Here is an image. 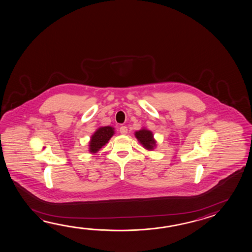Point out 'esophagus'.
Masks as SVG:
<instances>
[{
  "label": "esophagus",
  "instance_id": "esophagus-1",
  "mask_svg": "<svg viewBox=\"0 0 252 252\" xmlns=\"http://www.w3.org/2000/svg\"><path fill=\"white\" fill-rule=\"evenodd\" d=\"M120 132L121 134H126L127 133V127L126 126H122L120 128Z\"/></svg>",
  "mask_w": 252,
  "mask_h": 252
}]
</instances>
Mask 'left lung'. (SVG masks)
I'll list each match as a JSON object with an SVG mask.
<instances>
[{
	"instance_id": "obj_1",
	"label": "left lung",
	"mask_w": 252,
	"mask_h": 252,
	"mask_svg": "<svg viewBox=\"0 0 252 252\" xmlns=\"http://www.w3.org/2000/svg\"><path fill=\"white\" fill-rule=\"evenodd\" d=\"M138 141L141 143L142 147L147 150H153L157 147V141L155 140L153 132L149 129L142 127L139 131L134 132Z\"/></svg>"
}]
</instances>
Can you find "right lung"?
Segmentation results:
<instances>
[{"label": "right lung", "mask_w": 252, "mask_h": 252, "mask_svg": "<svg viewBox=\"0 0 252 252\" xmlns=\"http://www.w3.org/2000/svg\"><path fill=\"white\" fill-rule=\"evenodd\" d=\"M115 129L112 126H101L95 130V132L90 137L89 142V151L91 154L97 153L102 147L106 145L111 137L115 133Z\"/></svg>", "instance_id": "add662e5"}]
</instances>
